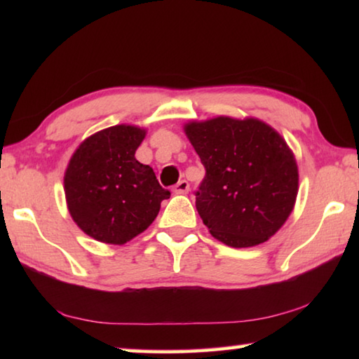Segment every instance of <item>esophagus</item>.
I'll list each match as a JSON object with an SVG mask.
<instances>
[{
    "label": "esophagus",
    "mask_w": 359,
    "mask_h": 359,
    "mask_svg": "<svg viewBox=\"0 0 359 359\" xmlns=\"http://www.w3.org/2000/svg\"><path fill=\"white\" fill-rule=\"evenodd\" d=\"M188 188H190V184H188L187 180H180L179 184L174 185L172 191H174L175 194H185V193L188 191Z\"/></svg>",
    "instance_id": "1"
}]
</instances>
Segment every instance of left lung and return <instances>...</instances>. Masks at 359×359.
<instances>
[{"label": "left lung", "instance_id": "1", "mask_svg": "<svg viewBox=\"0 0 359 359\" xmlns=\"http://www.w3.org/2000/svg\"><path fill=\"white\" fill-rule=\"evenodd\" d=\"M184 130L205 169L194 194L210 234L234 248L274 236L294 208L299 182L285 139L258 118L223 115Z\"/></svg>", "mask_w": 359, "mask_h": 359}]
</instances>
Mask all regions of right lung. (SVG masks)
Wrapping results in <instances>:
<instances>
[{
    "mask_svg": "<svg viewBox=\"0 0 359 359\" xmlns=\"http://www.w3.org/2000/svg\"><path fill=\"white\" fill-rule=\"evenodd\" d=\"M145 130L115 125L79 145L65 172L66 204L85 234L123 245L147 229L171 196L149 165L136 160Z\"/></svg>",
    "mask_w": 359,
    "mask_h": 359,
    "instance_id": "right-lung-1",
    "label": "right lung"
}]
</instances>
